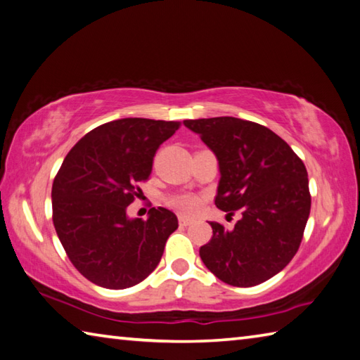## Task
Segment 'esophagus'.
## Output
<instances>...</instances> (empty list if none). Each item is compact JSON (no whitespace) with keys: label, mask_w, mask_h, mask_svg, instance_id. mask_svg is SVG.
Here are the masks:
<instances>
[{"label":"esophagus","mask_w":360,"mask_h":360,"mask_svg":"<svg viewBox=\"0 0 360 360\" xmlns=\"http://www.w3.org/2000/svg\"><path fill=\"white\" fill-rule=\"evenodd\" d=\"M192 224H193V219L184 217V215H181V217H179V225L181 226H188V225H192Z\"/></svg>","instance_id":"34e87169"}]
</instances>
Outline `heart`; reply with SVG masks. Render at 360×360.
Wrapping results in <instances>:
<instances>
[{
    "label": "heart",
    "instance_id": "obj_1",
    "mask_svg": "<svg viewBox=\"0 0 360 360\" xmlns=\"http://www.w3.org/2000/svg\"><path fill=\"white\" fill-rule=\"evenodd\" d=\"M169 206L182 214H192L198 209L200 200L192 193H178L169 198Z\"/></svg>",
    "mask_w": 360,
    "mask_h": 360
}]
</instances>
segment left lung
I'll list each match as a JSON object with an SVG mask.
<instances>
[{
	"label": "left lung",
	"instance_id": "left-lung-1",
	"mask_svg": "<svg viewBox=\"0 0 360 360\" xmlns=\"http://www.w3.org/2000/svg\"><path fill=\"white\" fill-rule=\"evenodd\" d=\"M219 162L215 206L243 217L233 230L211 221L202 263L221 282L248 288L290 263L310 214L309 176L288 143L261 124L220 116L187 120Z\"/></svg>",
	"mask_w": 360,
	"mask_h": 360
}]
</instances>
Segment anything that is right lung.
<instances>
[{"label":"right lung","mask_w":360,"mask_h":360,"mask_svg":"<svg viewBox=\"0 0 360 360\" xmlns=\"http://www.w3.org/2000/svg\"><path fill=\"white\" fill-rule=\"evenodd\" d=\"M179 122L122 117L88 132L70 149L51 187L53 225L72 264L108 290L145 280L163 255L178 217L153 207L146 220L127 206L151 174L153 159Z\"/></svg>","instance_id":"obj_1"}]
</instances>
